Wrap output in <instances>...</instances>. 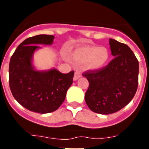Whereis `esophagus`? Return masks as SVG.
<instances>
[{"label": "esophagus", "mask_w": 149, "mask_h": 149, "mask_svg": "<svg viewBox=\"0 0 149 149\" xmlns=\"http://www.w3.org/2000/svg\"><path fill=\"white\" fill-rule=\"evenodd\" d=\"M82 76V73L80 72V71H76V72H75V74H74V77H73V80H78L80 77Z\"/></svg>", "instance_id": "esophagus-1"}]
</instances>
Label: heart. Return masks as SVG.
Listing matches in <instances>:
<instances>
[{
  "instance_id": "b5f03b06",
  "label": "heart",
  "mask_w": 149,
  "mask_h": 149,
  "mask_svg": "<svg viewBox=\"0 0 149 149\" xmlns=\"http://www.w3.org/2000/svg\"><path fill=\"white\" fill-rule=\"evenodd\" d=\"M72 58L77 62L87 64L90 69H99L109 60V52L103 47L85 46L75 51Z\"/></svg>"
}]
</instances>
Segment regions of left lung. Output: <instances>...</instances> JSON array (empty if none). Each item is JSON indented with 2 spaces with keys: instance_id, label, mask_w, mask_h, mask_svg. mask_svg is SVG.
I'll return each mask as SVG.
<instances>
[{
  "instance_id": "obj_1",
  "label": "left lung",
  "mask_w": 149,
  "mask_h": 149,
  "mask_svg": "<svg viewBox=\"0 0 149 149\" xmlns=\"http://www.w3.org/2000/svg\"><path fill=\"white\" fill-rule=\"evenodd\" d=\"M114 59L106 67L83 75L89 82L85 95L90 110L100 114L113 113L127 105L138 86L139 61L125 44L109 38Z\"/></svg>"
}]
</instances>
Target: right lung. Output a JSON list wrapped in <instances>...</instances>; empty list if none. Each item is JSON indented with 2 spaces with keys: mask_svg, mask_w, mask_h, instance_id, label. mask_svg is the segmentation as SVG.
Wrapping results in <instances>:
<instances>
[{
  "mask_svg": "<svg viewBox=\"0 0 149 149\" xmlns=\"http://www.w3.org/2000/svg\"><path fill=\"white\" fill-rule=\"evenodd\" d=\"M52 35H38L24 40L11 57L9 84L12 94L22 107L38 113L56 111L64 102L73 83L74 71L62 73L56 69L36 70L33 64L38 45H52Z\"/></svg>",
  "mask_w": 149,
  "mask_h": 149,
  "instance_id": "1",
  "label": "right lung"
}]
</instances>
